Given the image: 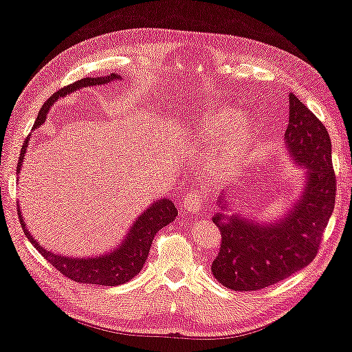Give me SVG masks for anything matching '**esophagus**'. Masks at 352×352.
Instances as JSON below:
<instances>
[{"label": "esophagus", "mask_w": 352, "mask_h": 352, "mask_svg": "<svg viewBox=\"0 0 352 352\" xmlns=\"http://www.w3.org/2000/svg\"><path fill=\"white\" fill-rule=\"evenodd\" d=\"M184 206L190 214H196V215L201 214V210H203V199L199 198L198 191H193V193L186 195L184 198Z\"/></svg>", "instance_id": "obj_1"}]
</instances>
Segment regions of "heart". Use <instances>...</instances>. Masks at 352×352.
<instances>
[{"label":"heart","mask_w":352,"mask_h":352,"mask_svg":"<svg viewBox=\"0 0 352 352\" xmlns=\"http://www.w3.org/2000/svg\"><path fill=\"white\" fill-rule=\"evenodd\" d=\"M186 133L206 151L219 144L214 157L217 173H230L250 153L257 140V124L250 116H241L232 107L208 109L188 119Z\"/></svg>","instance_id":"1"}]
</instances>
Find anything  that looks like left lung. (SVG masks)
Segmentation results:
<instances>
[{"mask_svg": "<svg viewBox=\"0 0 352 352\" xmlns=\"http://www.w3.org/2000/svg\"><path fill=\"white\" fill-rule=\"evenodd\" d=\"M287 148L293 161L307 168L304 191L283 219L259 223L248 217L215 214L220 250L210 270L233 292H254L288 278L317 256L335 208L336 175L325 125L294 95H289ZM220 196L219 206L225 209Z\"/></svg>", "mask_w": 352, "mask_h": 352, "instance_id": "1", "label": "left lung"}]
</instances>
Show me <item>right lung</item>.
Masks as SVG:
<instances>
[{"mask_svg":"<svg viewBox=\"0 0 352 352\" xmlns=\"http://www.w3.org/2000/svg\"><path fill=\"white\" fill-rule=\"evenodd\" d=\"M120 75L111 74L109 77H98V78H82V80L74 82L72 85H67L56 91L48 101L45 102L43 107L40 109V114L36 117L35 129L40 127L46 119L50 106H53L59 98H63L69 93H72L78 88L83 87H93V85H104V83L111 80H117ZM30 135L23 142V146L21 149V157L17 162V173L21 172L23 154H25L27 143H29ZM177 208L173 206L170 199L164 198L157 199L137 219L133 227L130 228L127 238L122 241V245L117 250L107 252L104 256H95V257H65L59 254H53L51 251H46L45 248L38 245V241L30 235L29 230L25 228V222H23L21 210H19V217H21V225L23 228V233L29 238L32 245L40 251V254L59 270L65 277L74 280L77 283H90V285H104V287H116V285L127 283L132 280L140 270L143 269L144 261L148 259L149 248L153 245L154 235L166 227L173 219L177 217Z\"/></svg>","mask_w":352,"mask_h":352,"instance_id":"obj_1","label":"right lung"}]
</instances>
